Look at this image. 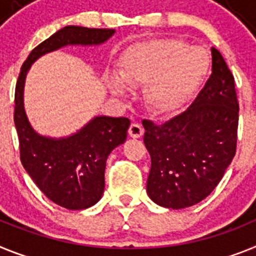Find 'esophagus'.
Segmentation results:
<instances>
[{"label": "esophagus", "instance_id": "obj_1", "mask_svg": "<svg viewBox=\"0 0 256 256\" xmlns=\"http://www.w3.org/2000/svg\"><path fill=\"white\" fill-rule=\"evenodd\" d=\"M144 134V128L140 124H131L130 128H128V135L134 139L140 138Z\"/></svg>", "mask_w": 256, "mask_h": 256}]
</instances>
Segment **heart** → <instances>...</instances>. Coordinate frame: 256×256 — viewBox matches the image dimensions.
<instances>
[{
  "label": "heart",
  "instance_id": "b5f03b06",
  "mask_svg": "<svg viewBox=\"0 0 256 256\" xmlns=\"http://www.w3.org/2000/svg\"><path fill=\"white\" fill-rule=\"evenodd\" d=\"M210 60L201 48H188L179 40L139 42L118 58L116 76H106V86L124 94L125 86L144 88V103L156 114L178 110L198 88Z\"/></svg>",
  "mask_w": 256,
  "mask_h": 256
}]
</instances>
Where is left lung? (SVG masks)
Segmentation results:
<instances>
[{
    "mask_svg": "<svg viewBox=\"0 0 256 256\" xmlns=\"http://www.w3.org/2000/svg\"><path fill=\"white\" fill-rule=\"evenodd\" d=\"M212 72L183 113L164 124L144 120L150 154L146 193L157 205L184 208L206 198L236 154L238 102L234 78L223 56L211 48Z\"/></svg>",
    "mask_w": 256,
    "mask_h": 256,
    "instance_id": "8db88e82",
    "label": "left lung"
}]
</instances>
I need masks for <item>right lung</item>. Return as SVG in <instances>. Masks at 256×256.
<instances>
[{"mask_svg":"<svg viewBox=\"0 0 256 256\" xmlns=\"http://www.w3.org/2000/svg\"><path fill=\"white\" fill-rule=\"evenodd\" d=\"M114 30L66 26L30 51L15 88L14 122L20 161L36 186L56 205L82 210L95 205L104 192V171L110 153L125 143L130 120L98 116L66 138L40 135L24 110V84L30 66L42 55L68 45H102Z\"/></svg>","mask_w":256,"mask_h":256,"instance_id":"obj_1","label":"right lung"}]
</instances>
